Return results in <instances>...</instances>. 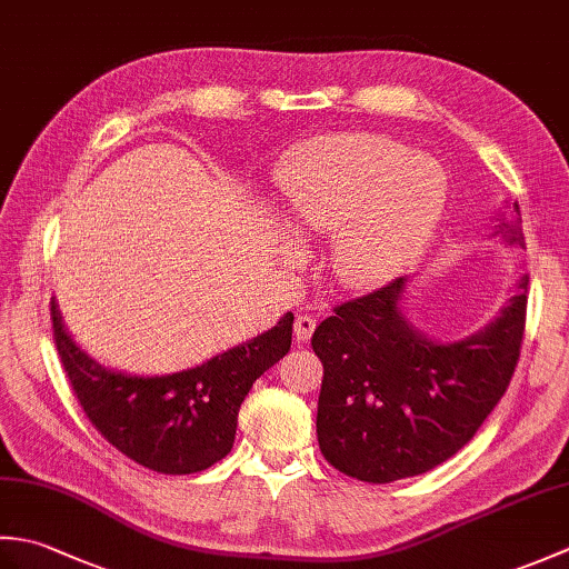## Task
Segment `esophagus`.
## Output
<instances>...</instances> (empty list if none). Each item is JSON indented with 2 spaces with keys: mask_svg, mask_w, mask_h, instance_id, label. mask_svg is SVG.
Listing matches in <instances>:
<instances>
[{
  "mask_svg": "<svg viewBox=\"0 0 569 569\" xmlns=\"http://www.w3.org/2000/svg\"><path fill=\"white\" fill-rule=\"evenodd\" d=\"M316 318L312 316H298L296 325H293V332H296V340L298 342H308L312 332H316Z\"/></svg>",
  "mask_w": 569,
  "mask_h": 569,
  "instance_id": "obj_1",
  "label": "esophagus"
}]
</instances>
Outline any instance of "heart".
Masks as SVG:
<instances>
[{
    "label": "heart",
    "instance_id": "heart-1",
    "mask_svg": "<svg viewBox=\"0 0 569 569\" xmlns=\"http://www.w3.org/2000/svg\"><path fill=\"white\" fill-rule=\"evenodd\" d=\"M288 232L338 227L328 261L337 283L369 291L413 261L438 227L447 176L426 153L383 134H332L298 149L278 173Z\"/></svg>",
    "mask_w": 569,
    "mask_h": 569
}]
</instances>
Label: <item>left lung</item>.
<instances>
[{
	"label": "left lung",
	"mask_w": 569,
	"mask_h": 569,
	"mask_svg": "<svg viewBox=\"0 0 569 569\" xmlns=\"http://www.w3.org/2000/svg\"><path fill=\"white\" fill-rule=\"evenodd\" d=\"M491 237L526 247L521 208L509 204ZM410 276L337 306L312 335L325 377L318 442L325 459L371 485L435 469L475 438L509 389L526 325L528 276L485 330L432 340L403 308Z\"/></svg>",
	"instance_id": "1"
}]
</instances>
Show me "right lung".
<instances>
[{
  "label": "right lung",
  "mask_w": 569,
  "mask_h": 569,
  "mask_svg": "<svg viewBox=\"0 0 569 569\" xmlns=\"http://www.w3.org/2000/svg\"><path fill=\"white\" fill-rule=\"evenodd\" d=\"M53 340L72 391L102 438L161 475H192L232 450L241 401L266 369L291 349L293 312L271 330L202 365L161 377L102 367L72 340L56 298Z\"/></svg>",
  "instance_id": "obj_1"
}]
</instances>
